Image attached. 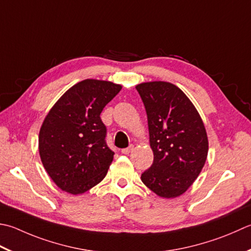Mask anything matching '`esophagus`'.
<instances>
[{"label":"esophagus","instance_id":"1","mask_svg":"<svg viewBox=\"0 0 251 251\" xmlns=\"http://www.w3.org/2000/svg\"><path fill=\"white\" fill-rule=\"evenodd\" d=\"M132 150H134V145H130L129 147H127V148H125V149H122V153L123 154H128L129 152H131Z\"/></svg>","mask_w":251,"mask_h":251}]
</instances>
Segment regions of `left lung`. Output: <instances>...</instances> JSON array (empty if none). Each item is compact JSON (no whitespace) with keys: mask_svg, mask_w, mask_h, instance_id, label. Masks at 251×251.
<instances>
[{"mask_svg":"<svg viewBox=\"0 0 251 251\" xmlns=\"http://www.w3.org/2000/svg\"><path fill=\"white\" fill-rule=\"evenodd\" d=\"M144 102L153 163L141 174L160 197L184 194L198 177L208 155V137L193 103L173 83L144 82L136 87Z\"/></svg>","mask_w":251,"mask_h":251,"instance_id":"obj_1","label":"left lung"}]
</instances>
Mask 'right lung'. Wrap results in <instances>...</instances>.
Instances as JSON below:
<instances>
[{
  "instance_id": "add662e5",
  "label": "right lung",
  "mask_w": 251,
  "mask_h": 251,
  "mask_svg": "<svg viewBox=\"0 0 251 251\" xmlns=\"http://www.w3.org/2000/svg\"><path fill=\"white\" fill-rule=\"evenodd\" d=\"M122 89L111 81L76 83L48 113L39 134L44 169L62 190L82 194L105 177L114 152L100 114Z\"/></svg>"
}]
</instances>
